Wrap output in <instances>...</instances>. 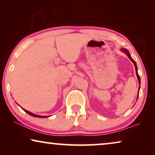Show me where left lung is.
<instances>
[{"instance_id": "obj_1", "label": "left lung", "mask_w": 155, "mask_h": 155, "mask_svg": "<svg viewBox=\"0 0 155 155\" xmlns=\"http://www.w3.org/2000/svg\"><path fill=\"white\" fill-rule=\"evenodd\" d=\"M121 51L124 53H125V54H126L127 56H128V57L129 58H130V60L132 61V62L133 63V64H134V65H135V71H136V75H137V80H138V82H139V88H138V94H137V98H138V95H139V90H140V76H139V75H138V73H137V64H136V63H135V61L133 60V59L131 58V56H130V53L128 52V51L127 50V49H126V48H121Z\"/></svg>"}]
</instances>
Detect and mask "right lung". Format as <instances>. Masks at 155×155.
Returning <instances> with one entry per match:
<instances>
[{
  "mask_svg": "<svg viewBox=\"0 0 155 155\" xmlns=\"http://www.w3.org/2000/svg\"><path fill=\"white\" fill-rule=\"evenodd\" d=\"M22 109L23 110H24V111H25V112H26V113L29 114V115L31 116H34V117H37V118H48V117H49V116H39V115H37V114H32V113H31V112H30V111H27L26 109H23V108H22Z\"/></svg>",
  "mask_w": 155,
  "mask_h": 155,
  "instance_id": "add662e5",
  "label": "right lung"
}]
</instances>
